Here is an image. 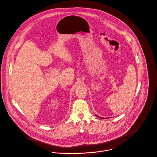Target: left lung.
Here are the masks:
<instances>
[{
	"label": "left lung",
	"instance_id": "left-lung-1",
	"mask_svg": "<svg viewBox=\"0 0 157 157\" xmlns=\"http://www.w3.org/2000/svg\"><path fill=\"white\" fill-rule=\"evenodd\" d=\"M96 116H97V117H99V118H102L101 117H99V116H98V115H96ZM103 119H104V118H103Z\"/></svg>",
	"mask_w": 157,
	"mask_h": 157
}]
</instances>
